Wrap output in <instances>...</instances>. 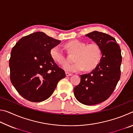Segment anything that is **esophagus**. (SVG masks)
Wrapping results in <instances>:
<instances>
[{"mask_svg": "<svg viewBox=\"0 0 133 133\" xmlns=\"http://www.w3.org/2000/svg\"><path fill=\"white\" fill-rule=\"evenodd\" d=\"M66 76H72V74L68 73V72H66Z\"/></svg>", "mask_w": 133, "mask_h": 133, "instance_id": "esophagus-1", "label": "esophagus"}]
</instances>
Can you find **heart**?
<instances>
[{
	"label": "heart",
	"instance_id": "heart-1",
	"mask_svg": "<svg viewBox=\"0 0 133 133\" xmlns=\"http://www.w3.org/2000/svg\"><path fill=\"white\" fill-rule=\"evenodd\" d=\"M64 47L69 53L75 54L73 57L75 63L64 66L66 71L77 72L84 69L91 71L98 66L102 59V49L96 43L86 44L84 42L75 39L66 43ZM50 55L51 59L58 65L64 66L67 63V58L59 46L51 48Z\"/></svg>",
	"mask_w": 133,
	"mask_h": 133
}]
</instances>
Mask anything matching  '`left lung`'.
Here are the masks:
<instances>
[{"label": "left lung", "mask_w": 133, "mask_h": 133, "mask_svg": "<svg viewBox=\"0 0 133 133\" xmlns=\"http://www.w3.org/2000/svg\"><path fill=\"white\" fill-rule=\"evenodd\" d=\"M85 36L100 46L102 59L91 72L80 76L74 94L80 103L91 105L104 102L112 93L120 78L122 57L120 46L111 36L94 31Z\"/></svg>", "instance_id": "8db88e82"}]
</instances>
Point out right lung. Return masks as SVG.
<instances>
[{
    "mask_svg": "<svg viewBox=\"0 0 133 133\" xmlns=\"http://www.w3.org/2000/svg\"><path fill=\"white\" fill-rule=\"evenodd\" d=\"M61 40L37 31L20 39L11 51L10 81L17 91L31 102H43L53 93L64 71L51 59L50 51Z\"/></svg>",
    "mask_w": 133,
    "mask_h": 133,
    "instance_id": "add662e5",
    "label": "right lung"
}]
</instances>
